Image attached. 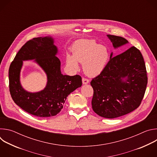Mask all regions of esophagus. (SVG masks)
Segmentation results:
<instances>
[{"instance_id":"34e87169","label":"esophagus","mask_w":157,"mask_h":157,"mask_svg":"<svg viewBox=\"0 0 157 157\" xmlns=\"http://www.w3.org/2000/svg\"><path fill=\"white\" fill-rule=\"evenodd\" d=\"M82 84H87L89 82V79L86 78H82Z\"/></svg>"}]
</instances>
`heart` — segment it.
<instances>
[{
    "label": "heart",
    "instance_id": "1",
    "mask_svg": "<svg viewBox=\"0 0 157 157\" xmlns=\"http://www.w3.org/2000/svg\"><path fill=\"white\" fill-rule=\"evenodd\" d=\"M73 56L68 55L66 63L73 70L79 68L78 62L83 63V70L86 75L95 76L104 68L109 58L107 48L93 40L78 41L73 48Z\"/></svg>",
    "mask_w": 157,
    "mask_h": 157
}]
</instances>
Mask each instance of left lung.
<instances>
[{
	"label": "left lung",
	"mask_w": 157,
	"mask_h": 157,
	"mask_svg": "<svg viewBox=\"0 0 157 157\" xmlns=\"http://www.w3.org/2000/svg\"><path fill=\"white\" fill-rule=\"evenodd\" d=\"M107 36L114 48L128 43L121 36ZM125 77L124 82L122 79ZM147 81L145 61L139 49L133 46L115 56L112 53L104 70L91 82L94 90L91 102L93 110L107 119L131 113L140 105Z\"/></svg>",
	"instance_id": "1"
}]
</instances>
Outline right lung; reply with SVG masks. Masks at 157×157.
Segmentation results:
<instances>
[{"instance_id":"1","label":"right lung","mask_w":157,"mask_h":157,"mask_svg":"<svg viewBox=\"0 0 157 157\" xmlns=\"http://www.w3.org/2000/svg\"><path fill=\"white\" fill-rule=\"evenodd\" d=\"M51 36L33 38L26 42L10 65L9 90L14 102L27 113L40 117L58 114L63 107L67 96L82 85L79 75H63L58 50ZM35 59L46 71L48 81L43 90L29 93L22 88L19 73L23 61Z\"/></svg>"}]
</instances>
